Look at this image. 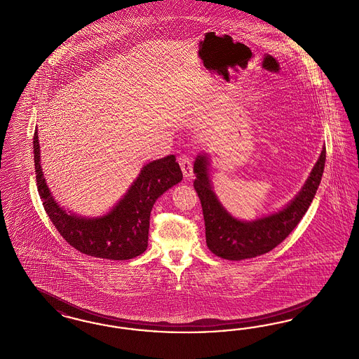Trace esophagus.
<instances>
[{"label":"esophagus","mask_w":359,"mask_h":359,"mask_svg":"<svg viewBox=\"0 0 359 359\" xmlns=\"http://www.w3.org/2000/svg\"><path fill=\"white\" fill-rule=\"evenodd\" d=\"M177 161H179V165H180V168L183 171L184 177H187V179L191 177L192 176V160H191V158L183 155V156L177 158Z\"/></svg>","instance_id":"obj_1"}]
</instances>
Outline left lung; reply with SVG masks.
<instances>
[{"mask_svg": "<svg viewBox=\"0 0 359 359\" xmlns=\"http://www.w3.org/2000/svg\"><path fill=\"white\" fill-rule=\"evenodd\" d=\"M325 161L326 148L323 147L306 184L286 208L255 222H241L232 217L217 201L208 179L207 158L198 156L194 164V172L196 173L194 187L201 201L208 248L216 257L242 260L267 254L282 243L298 226L314 199Z\"/></svg>", "mask_w": 359, "mask_h": 359, "instance_id": "8db88e82", "label": "left lung"}]
</instances>
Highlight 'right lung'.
I'll list each match as a JSON object with an SVG mask.
<instances>
[{
	"label": "right lung",
	"mask_w": 359,
	"mask_h": 359,
	"mask_svg": "<svg viewBox=\"0 0 359 359\" xmlns=\"http://www.w3.org/2000/svg\"><path fill=\"white\" fill-rule=\"evenodd\" d=\"M34 170L43 210L60 235L77 251L95 258L127 260L142 255L148 245L149 215L160 195L177 184L183 173L170 155L144 165L124 198L97 219H86L62 210L49 192L40 165L37 129L33 136Z\"/></svg>",
	"instance_id": "right-lung-1"
}]
</instances>
